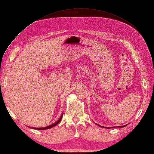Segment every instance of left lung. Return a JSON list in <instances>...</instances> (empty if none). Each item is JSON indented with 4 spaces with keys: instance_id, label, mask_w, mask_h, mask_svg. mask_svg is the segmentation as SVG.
Masks as SVG:
<instances>
[{
    "instance_id": "left-lung-1",
    "label": "left lung",
    "mask_w": 154,
    "mask_h": 154,
    "mask_svg": "<svg viewBox=\"0 0 154 154\" xmlns=\"http://www.w3.org/2000/svg\"><path fill=\"white\" fill-rule=\"evenodd\" d=\"M126 125H124V126H119L120 128H122V127H125ZM100 127H101V126H100ZM104 128H108V129H109V128H111V127H104Z\"/></svg>"
}]
</instances>
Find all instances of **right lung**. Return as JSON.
Masks as SVG:
<instances>
[{
  "mask_svg": "<svg viewBox=\"0 0 154 154\" xmlns=\"http://www.w3.org/2000/svg\"><path fill=\"white\" fill-rule=\"evenodd\" d=\"M62 117H63V114H62V115L61 116V117L60 118V119H59V120H58L57 121H56V122H55L54 124H51V125H50V126H46V127H44V128H32V127L31 128H33V129H36V130H46V129H50V128H51L54 127V126H56L57 124H58L59 123H60V121H61V119H62Z\"/></svg>",
  "mask_w": 154,
  "mask_h": 154,
  "instance_id": "add662e5",
  "label": "right lung"
}]
</instances>
